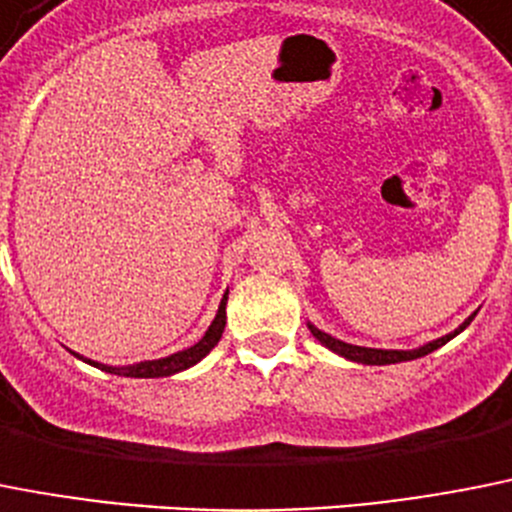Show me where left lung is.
I'll list each match as a JSON object with an SVG mask.
<instances>
[{
    "instance_id": "left-lung-1",
    "label": "left lung",
    "mask_w": 512,
    "mask_h": 512,
    "mask_svg": "<svg viewBox=\"0 0 512 512\" xmlns=\"http://www.w3.org/2000/svg\"><path fill=\"white\" fill-rule=\"evenodd\" d=\"M474 319V314H471L469 319H466L464 324H461L459 330L451 332V335L446 337H438V340L428 342V345H422V348L417 350H376V348H361V345H348V342H342V340H335V337H330L327 332L317 330V327H311L309 324V330L311 335L317 337L319 342H322L324 348H330L332 353L342 355V358H348V361H355V363H366V366H389V363H402V361H415V358H422V355H428L433 353V350H438L441 345H446L451 337L459 335L461 330H466L469 327V322Z\"/></svg>"
}]
</instances>
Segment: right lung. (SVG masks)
<instances>
[{"instance_id": "1", "label": "right lung", "mask_w": 512, "mask_h": 512, "mask_svg": "<svg viewBox=\"0 0 512 512\" xmlns=\"http://www.w3.org/2000/svg\"><path fill=\"white\" fill-rule=\"evenodd\" d=\"M224 327H226V293H224V299H221L219 314H216V319L211 322V327H208L206 335L195 342L193 348L180 350V353H172V355H167V358H159V361L136 363V366H126V368L102 366V363H92V361H87V363H90V366L102 368V371L115 373V376H131V379H159V376H172V373L185 371V368L195 366V363L201 361V358H206V355L213 350V345L221 340V332H224Z\"/></svg>"}]
</instances>
